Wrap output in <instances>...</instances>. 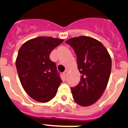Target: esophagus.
Masks as SVG:
<instances>
[{"instance_id": "obj_1", "label": "esophagus", "mask_w": 128, "mask_h": 128, "mask_svg": "<svg viewBox=\"0 0 128 128\" xmlns=\"http://www.w3.org/2000/svg\"><path fill=\"white\" fill-rule=\"evenodd\" d=\"M68 71H67V70H66L65 72H64V73H63V74H64V76H67V75H68Z\"/></svg>"}]
</instances>
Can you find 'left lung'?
Here are the masks:
<instances>
[{
    "instance_id": "1",
    "label": "left lung",
    "mask_w": 128,
    "mask_h": 128,
    "mask_svg": "<svg viewBox=\"0 0 128 128\" xmlns=\"http://www.w3.org/2000/svg\"><path fill=\"white\" fill-rule=\"evenodd\" d=\"M66 42L76 53L81 74L79 84L71 88L73 99L81 106L92 105L107 87L112 70L110 55L100 41L90 36L73 37Z\"/></svg>"
}]
</instances>
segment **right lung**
Returning a JSON list of instances; mask_svg holds the SVG:
<instances>
[{"label":"right lung","instance_id":"obj_1","mask_svg":"<svg viewBox=\"0 0 128 128\" xmlns=\"http://www.w3.org/2000/svg\"><path fill=\"white\" fill-rule=\"evenodd\" d=\"M63 41L38 36L26 41L18 50L16 59L18 77L25 92L35 100L43 103L51 100L62 82L50 55Z\"/></svg>","mask_w":128,"mask_h":128}]
</instances>
